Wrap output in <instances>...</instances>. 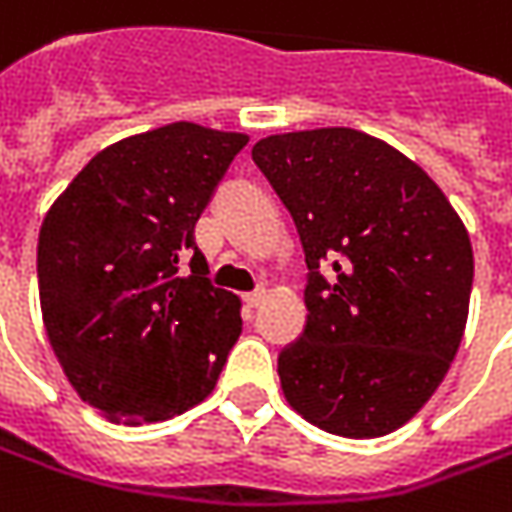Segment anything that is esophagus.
I'll return each mask as SVG.
<instances>
[{"label": "esophagus", "mask_w": 512, "mask_h": 512, "mask_svg": "<svg viewBox=\"0 0 512 512\" xmlns=\"http://www.w3.org/2000/svg\"><path fill=\"white\" fill-rule=\"evenodd\" d=\"M266 297H269V291H266V289H255V291H249V294H246L243 300H246V306H252V309H255V306H260V303H263Z\"/></svg>", "instance_id": "esophagus-1"}]
</instances>
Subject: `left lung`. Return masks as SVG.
Segmentation results:
<instances>
[{"label": "left lung", "mask_w": 512, "mask_h": 512, "mask_svg": "<svg viewBox=\"0 0 512 512\" xmlns=\"http://www.w3.org/2000/svg\"><path fill=\"white\" fill-rule=\"evenodd\" d=\"M252 158L289 206L311 272L306 331L277 357L283 397L337 436L397 431L442 385L465 334V223L416 161L351 127L266 135ZM326 256L334 284L316 274Z\"/></svg>", "instance_id": "left-lung-1"}]
</instances>
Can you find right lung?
<instances>
[{
	"instance_id": "obj_1",
	"label": "right lung",
	"mask_w": 512,
	"mask_h": 512,
	"mask_svg": "<svg viewBox=\"0 0 512 512\" xmlns=\"http://www.w3.org/2000/svg\"><path fill=\"white\" fill-rule=\"evenodd\" d=\"M246 141L192 121L121 138L47 209L36 252L47 340L73 391L110 422L189 411L238 343L240 297L209 283L195 223Z\"/></svg>"
}]
</instances>
